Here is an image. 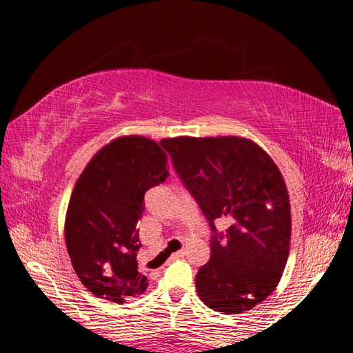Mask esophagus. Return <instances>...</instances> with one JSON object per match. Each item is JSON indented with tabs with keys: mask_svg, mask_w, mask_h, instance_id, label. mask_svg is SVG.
I'll return each mask as SVG.
<instances>
[{
	"mask_svg": "<svg viewBox=\"0 0 353 353\" xmlns=\"http://www.w3.org/2000/svg\"><path fill=\"white\" fill-rule=\"evenodd\" d=\"M183 255H185V250H183V249H182V250H179V252H176V254H172V255H171V259H170V260H171V261H172V260H177V259H182V256H183Z\"/></svg>",
	"mask_w": 353,
	"mask_h": 353,
	"instance_id": "obj_1",
	"label": "esophagus"
}]
</instances>
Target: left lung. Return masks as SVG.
I'll list each match as a JSON object with an SVG mask.
<instances>
[{
    "instance_id": "8db88e82",
    "label": "left lung",
    "mask_w": 353,
    "mask_h": 353,
    "mask_svg": "<svg viewBox=\"0 0 353 353\" xmlns=\"http://www.w3.org/2000/svg\"><path fill=\"white\" fill-rule=\"evenodd\" d=\"M212 230L210 260L196 274L208 308L243 313L276 290L290 252L288 191L276 163L240 137L162 140ZM214 220L226 225L218 232Z\"/></svg>"
}]
</instances>
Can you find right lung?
Returning <instances> with one entry per match:
<instances>
[{
	"label": "right lung",
	"mask_w": 353,
	"mask_h": 353,
	"mask_svg": "<svg viewBox=\"0 0 353 353\" xmlns=\"http://www.w3.org/2000/svg\"><path fill=\"white\" fill-rule=\"evenodd\" d=\"M170 176L162 141L121 137L90 160L71 193L65 241L71 263L88 291L124 303L148 288L139 271V219L145 193Z\"/></svg>",
	"instance_id": "obj_1"
}]
</instances>
